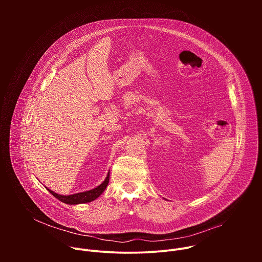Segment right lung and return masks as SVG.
Listing matches in <instances>:
<instances>
[{"label":"right lung","instance_id":"right-lung-1","mask_svg":"<svg viewBox=\"0 0 262 262\" xmlns=\"http://www.w3.org/2000/svg\"><path fill=\"white\" fill-rule=\"evenodd\" d=\"M108 179H110V172L107 173L106 178L104 179V181L99 184L97 188L87 191V192H82V193H78V194H72V195H68V196H63V195H58L57 193L51 191L48 189V191L54 196L56 197L58 200H60L63 203L66 204H81V203H87V202H91L93 200H95L96 198H98L102 192L105 190L106 185L108 183Z\"/></svg>","mask_w":262,"mask_h":262}]
</instances>
